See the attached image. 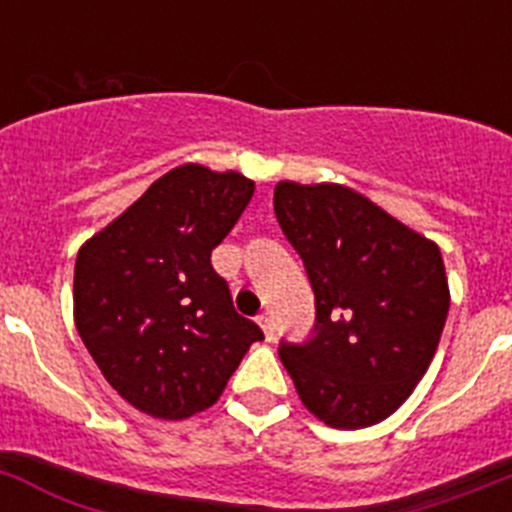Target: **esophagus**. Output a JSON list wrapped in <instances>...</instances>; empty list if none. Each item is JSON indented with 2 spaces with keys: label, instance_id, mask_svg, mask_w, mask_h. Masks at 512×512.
<instances>
[{
  "label": "esophagus",
  "instance_id": "1",
  "mask_svg": "<svg viewBox=\"0 0 512 512\" xmlns=\"http://www.w3.org/2000/svg\"><path fill=\"white\" fill-rule=\"evenodd\" d=\"M257 324H260V327H262L265 337H268V340H273V337H275V327H273V317H270L268 311H262L260 317H257Z\"/></svg>",
  "mask_w": 512,
  "mask_h": 512
}]
</instances>
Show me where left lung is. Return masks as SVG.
Listing matches in <instances>:
<instances>
[{
  "label": "left lung",
  "instance_id": "left-lung-1",
  "mask_svg": "<svg viewBox=\"0 0 512 512\" xmlns=\"http://www.w3.org/2000/svg\"><path fill=\"white\" fill-rule=\"evenodd\" d=\"M275 219L304 260L317 319L278 355L330 428L386 420L433 361L448 317L438 244L345 185L278 182Z\"/></svg>",
  "mask_w": 512,
  "mask_h": 512
}]
</instances>
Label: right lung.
Segmentation results:
<instances>
[{"label": "right lung", "mask_w": 512, "mask_h": 512, "mask_svg": "<svg viewBox=\"0 0 512 512\" xmlns=\"http://www.w3.org/2000/svg\"><path fill=\"white\" fill-rule=\"evenodd\" d=\"M252 193L255 182L239 172L182 164L82 244L74 322L102 376L136 410L162 420L203 412L262 340L211 265Z\"/></svg>", "instance_id": "1"}]
</instances>
